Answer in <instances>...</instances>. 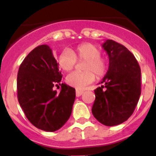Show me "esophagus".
<instances>
[{"instance_id":"esophagus-1","label":"esophagus","mask_w":156,"mask_h":156,"mask_svg":"<svg viewBox=\"0 0 156 156\" xmlns=\"http://www.w3.org/2000/svg\"><path fill=\"white\" fill-rule=\"evenodd\" d=\"M83 94V90H76V94L77 97H80V96H81Z\"/></svg>"}]
</instances>
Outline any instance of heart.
Segmentation results:
<instances>
[{
    "mask_svg": "<svg viewBox=\"0 0 156 156\" xmlns=\"http://www.w3.org/2000/svg\"><path fill=\"white\" fill-rule=\"evenodd\" d=\"M78 61H86L83 65V73L74 72L66 77V82L70 86L76 89H83L87 85L104 76L108 70V61L101 56V50L97 46L84 43L78 45L73 50L63 51L58 56V64L60 69L65 72L73 70Z\"/></svg>",
    "mask_w": 156,
    "mask_h": 156,
    "instance_id": "obj_1",
    "label": "heart"
}]
</instances>
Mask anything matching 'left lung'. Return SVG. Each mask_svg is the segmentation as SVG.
Here are the masks:
<instances>
[{"label":"left lung","mask_w":156,"mask_h":156,"mask_svg":"<svg viewBox=\"0 0 156 156\" xmlns=\"http://www.w3.org/2000/svg\"><path fill=\"white\" fill-rule=\"evenodd\" d=\"M109 58L107 73L94 90L92 114L101 123L121 124L133 114L140 95V69L126 47L112 40L102 44Z\"/></svg>","instance_id":"obj_1"}]
</instances>
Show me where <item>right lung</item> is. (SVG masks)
<instances>
[{
  "instance_id": "1",
  "label": "right lung",
  "mask_w": 156,
  "mask_h": 156,
  "mask_svg": "<svg viewBox=\"0 0 156 156\" xmlns=\"http://www.w3.org/2000/svg\"><path fill=\"white\" fill-rule=\"evenodd\" d=\"M62 78L58 64L47 44L34 48L19 66L18 100L27 119L38 129L55 131L71 115L75 89L62 83L59 93L53 90Z\"/></svg>"
}]
</instances>
